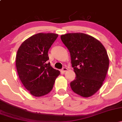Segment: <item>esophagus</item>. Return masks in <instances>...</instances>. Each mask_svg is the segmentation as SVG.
Here are the masks:
<instances>
[{"label":"esophagus","instance_id":"34e87169","mask_svg":"<svg viewBox=\"0 0 122 122\" xmlns=\"http://www.w3.org/2000/svg\"><path fill=\"white\" fill-rule=\"evenodd\" d=\"M62 72H63L65 73V72H66L67 71H68V68H65V67H64V68H63L62 69Z\"/></svg>","mask_w":122,"mask_h":122}]
</instances>
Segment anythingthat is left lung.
<instances>
[{
    "instance_id": "8db88e82",
    "label": "left lung",
    "mask_w": 122,
    "mask_h": 122,
    "mask_svg": "<svg viewBox=\"0 0 122 122\" xmlns=\"http://www.w3.org/2000/svg\"><path fill=\"white\" fill-rule=\"evenodd\" d=\"M71 55L76 75L71 82L72 91L85 97L91 96L101 88L109 66L104 46L96 38L84 33H68L61 36Z\"/></svg>"
}]
</instances>
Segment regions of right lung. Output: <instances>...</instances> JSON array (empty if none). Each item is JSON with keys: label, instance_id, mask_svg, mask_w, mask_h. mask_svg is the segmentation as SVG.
<instances>
[{"label": "right lung", "instance_id": "right-lung-1", "mask_svg": "<svg viewBox=\"0 0 122 122\" xmlns=\"http://www.w3.org/2000/svg\"><path fill=\"white\" fill-rule=\"evenodd\" d=\"M58 37L54 33H38L25 41L17 51L16 66L21 82L33 96L51 91L60 71L53 69L48 51Z\"/></svg>", "mask_w": 122, "mask_h": 122}]
</instances>
